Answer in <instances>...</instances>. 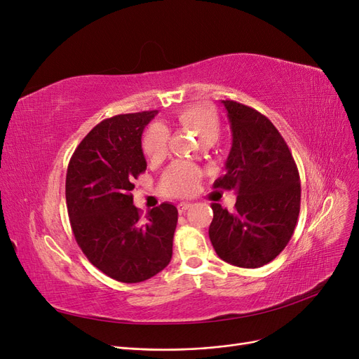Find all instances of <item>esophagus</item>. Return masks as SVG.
I'll use <instances>...</instances> for the list:
<instances>
[{"label":"esophagus","mask_w":359,"mask_h":359,"mask_svg":"<svg viewBox=\"0 0 359 359\" xmlns=\"http://www.w3.org/2000/svg\"><path fill=\"white\" fill-rule=\"evenodd\" d=\"M189 208H191V203H189V202H181V203H178V212H180V214H184Z\"/></svg>","instance_id":"34e87169"}]
</instances>
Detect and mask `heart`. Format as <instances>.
Instances as JSON below:
<instances>
[{"label":"heart","mask_w":359,"mask_h":359,"mask_svg":"<svg viewBox=\"0 0 359 359\" xmlns=\"http://www.w3.org/2000/svg\"><path fill=\"white\" fill-rule=\"evenodd\" d=\"M178 124L193 133L203 145H212L220 136V118L214 107L193 104L184 107L177 115ZM142 151L149 161H161L169 151V133L161 124L149 126L142 137ZM202 173L189 163H175L161 178V190L168 196H189L196 190Z\"/></svg>","instance_id":"b5f03b06"}]
</instances>
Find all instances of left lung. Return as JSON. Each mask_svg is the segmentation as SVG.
I'll list each match as a JSON object with an SVG mask.
<instances>
[{
    "label": "left lung",
    "mask_w": 359,
    "mask_h": 359,
    "mask_svg": "<svg viewBox=\"0 0 359 359\" xmlns=\"http://www.w3.org/2000/svg\"><path fill=\"white\" fill-rule=\"evenodd\" d=\"M227 111L232 148L226 173L214 189L235 190L232 212L211 203L210 240L224 262L259 268L276 259L290 241L301 205L297 163L283 136L256 109L222 100Z\"/></svg>",
    "instance_id": "obj_1"
}]
</instances>
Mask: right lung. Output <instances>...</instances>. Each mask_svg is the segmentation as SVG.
I'll list each match as a JSON object with an SVG mask.
<instances>
[{
	"label": "right lung",
	"mask_w": 359,
	"mask_h": 359,
	"mask_svg": "<svg viewBox=\"0 0 359 359\" xmlns=\"http://www.w3.org/2000/svg\"><path fill=\"white\" fill-rule=\"evenodd\" d=\"M157 111L106 118L74 149L66 202L74 240L90 262L123 283L158 274L172 257L178 210L161 203L144 219L133 205L135 180L145 172L142 132Z\"/></svg>",
	"instance_id": "1"
}]
</instances>
